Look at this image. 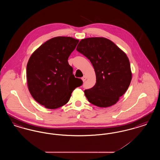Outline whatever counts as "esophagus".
I'll return each instance as SVG.
<instances>
[{"mask_svg": "<svg viewBox=\"0 0 160 160\" xmlns=\"http://www.w3.org/2000/svg\"><path fill=\"white\" fill-rule=\"evenodd\" d=\"M82 80H83V82H84V81L86 80V77L85 76H84L83 77H82Z\"/></svg>", "mask_w": 160, "mask_h": 160, "instance_id": "obj_1", "label": "esophagus"}]
</instances>
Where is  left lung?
<instances>
[{"label":"left lung","instance_id":"left-lung-1","mask_svg":"<svg viewBox=\"0 0 160 160\" xmlns=\"http://www.w3.org/2000/svg\"><path fill=\"white\" fill-rule=\"evenodd\" d=\"M76 49L90 60L96 74L94 86L84 91L89 102L105 108L115 104L127 91L132 79L127 54L113 42L103 37L83 39Z\"/></svg>","mask_w":160,"mask_h":160}]
</instances>
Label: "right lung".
<instances>
[{
  "mask_svg": "<svg viewBox=\"0 0 160 160\" xmlns=\"http://www.w3.org/2000/svg\"><path fill=\"white\" fill-rule=\"evenodd\" d=\"M78 40L57 37L45 42L31 55L27 64L28 89L37 102L56 109L68 102L72 91L83 82L72 74L68 59Z\"/></svg>",
  "mask_w": 160,
  "mask_h": 160,
  "instance_id": "add662e5",
  "label": "right lung"
}]
</instances>
